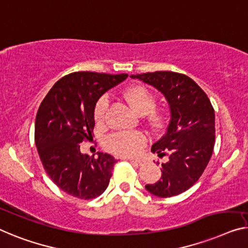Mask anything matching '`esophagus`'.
Returning <instances> with one entry per match:
<instances>
[{"label": "esophagus", "instance_id": "1", "mask_svg": "<svg viewBox=\"0 0 248 248\" xmlns=\"http://www.w3.org/2000/svg\"><path fill=\"white\" fill-rule=\"evenodd\" d=\"M125 160H129L130 162H132V164H136V165H141V160L140 159H131V158H125Z\"/></svg>", "mask_w": 248, "mask_h": 248}]
</instances>
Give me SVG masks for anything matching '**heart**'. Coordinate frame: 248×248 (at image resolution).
Instances as JSON below:
<instances>
[{"instance_id": "b5f03b06", "label": "heart", "mask_w": 248, "mask_h": 248, "mask_svg": "<svg viewBox=\"0 0 248 248\" xmlns=\"http://www.w3.org/2000/svg\"><path fill=\"white\" fill-rule=\"evenodd\" d=\"M124 97L132 108L140 114L149 113V121L153 125L161 123L160 114L154 112L156 108V98L149 89L143 86H132L124 92ZM108 99L101 97L94 108V119L97 124H103L106 119V112L108 109ZM146 141V137L140 131L117 132L109 137L108 148L111 153L118 156L131 157L139 153L140 148Z\"/></svg>"}]
</instances>
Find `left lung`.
I'll use <instances>...</instances> for the list:
<instances>
[{
  "label": "left lung",
  "mask_w": 248,
  "mask_h": 248,
  "mask_svg": "<svg viewBox=\"0 0 248 248\" xmlns=\"http://www.w3.org/2000/svg\"><path fill=\"white\" fill-rule=\"evenodd\" d=\"M165 95L170 109L166 134L151 147L158 157L168 155L161 164L162 175L146 189L158 197L184 193L202 175L215 145V111L208 97L189 77L171 71L132 75Z\"/></svg>",
  "instance_id": "obj_1"
}]
</instances>
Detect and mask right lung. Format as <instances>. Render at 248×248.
Listing matches in <instances>:
<instances>
[{
  "label": "right lung",
  "mask_w": 248,
  "mask_h": 248,
  "mask_svg": "<svg viewBox=\"0 0 248 248\" xmlns=\"http://www.w3.org/2000/svg\"><path fill=\"white\" fill-rule=\"evenodd\" d=\"M127 77L70 73L55 82L39 107L35 146L40 159L51 180L73 197L95 198L108 187L117 160L109 154L82 155L79 143L92 139L99 98Z\"/></svg>",
  "instance_id": "obj_1"
}]
</instances>
